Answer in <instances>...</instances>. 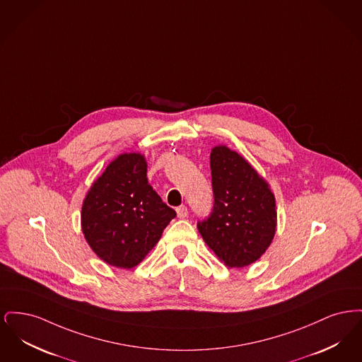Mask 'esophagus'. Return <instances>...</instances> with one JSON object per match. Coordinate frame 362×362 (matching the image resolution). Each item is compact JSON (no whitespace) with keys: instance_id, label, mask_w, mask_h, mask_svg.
I'll return each instance as SVG.
<instances>
[{"instance_id":"1","label":"esophagus","mask_w":362,"mask_h":362,"mask_svg":"<svg viewBox=\"0 0 362 362\" xmlns=\"http://www.w3.org/2000/svg\"><path fill=\"white\" fill-rule=\"evenodd\" d=\"M176 213H177L179 218H186L189 214V209L185 205H180V206L176 207Z\"/></svg>"}]
</instances>
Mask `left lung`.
Masks as SVG:
<instances>
[{
	"label": "left lung",
	"mask_w": 362,
	"mask_h": 362,
	"mask_svg": "<svg viewBox=\"0 0 362 362\" xmlns=\"http://www.w3.org/2000/svg\"><path fill=\"white\" fill-rule=\"evenodd\" d=\"M210 168L214 204L197 228L226 266H248L260 258L274 238V194L239 153L226 146L213 148Z\"/></svg>",
	"instance_id": "8db88e82"
}]
</instances>
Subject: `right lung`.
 <instances>
[{"label":"right lung","instance_id":"right-lung-1","mask_svg":"<svg viewBox=\"0 0 362 362\" xmlns=\"http://www.w3.org/2000/svg\"><path fill=\"white\" fill-rule=\"evenodd\" d=\"M176 217L146 179L139 153L118 156L93 183L81 210L88 244L105 263L132 269Z\"/></svg>","mask_w":362,"mask_h":362}]
</instances>
